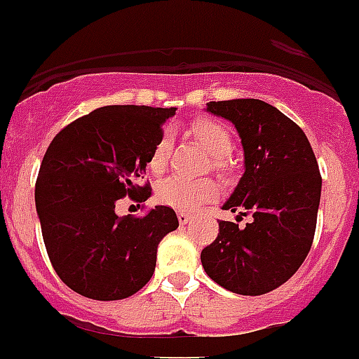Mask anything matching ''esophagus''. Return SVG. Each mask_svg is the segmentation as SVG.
I'll list each match as a JSON object with an SVG mask.
<instances>
[{
  "label": "esophagus",
  "mask_w": 359,
  "mask_h": 359,
  "mask_svg": "<svg viewBox=\"0 0 359 359\" xmlns=\"http://www.w3.org/2000/svg\"><path fill=\"white\" fill-rule=\"evenodd\" d=\"M177 220H180V224L185 225L190 222V213H187V211H177Z\"/></svg>",
  "instance_id": "34e87169"
}]
</instances>
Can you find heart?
<instances>
[{
    "label": "heart",
    "instance_id": "heart-1",
    "mask_svg": "<svg viewBox=\"0 0 359 359\" xmlns=\"http://www.w3.org/2000/svg\"><path fill=\"white\" fill-rule=\"evenodd\" d=\"M192 132L197 141L213 155V163L218 169L227 165L225 156L233 149V135L227 126L215 119H197L192 125ZM172 148V135L170 132H162L153 144L148 158V169L151 172H162ZM217 194V183L210 177L203 180H189L182 176H170L158 183L155 197L163 206L174 208L180 211H192L203 203L210 201Z\"/></svg>",
    "mask_w": 359,
    "mask_h": 359
}]
</instances>
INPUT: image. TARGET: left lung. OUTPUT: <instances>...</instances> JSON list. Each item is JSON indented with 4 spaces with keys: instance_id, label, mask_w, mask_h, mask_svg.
I'll return each instance as SVG.
<instances>
[{
    "instance_id": "left-lung-1",
    "label": "left lung",
    "mask_w": 359,
    "mask_h": 359,
    "mask_svg": "<svg viewBox=\"0 0 359 359\" xmlns=\"http://www.w3.org/2000/svg\"><path fill=\"white\" fill-rule=\"evenodd\" d=\"M206 111L236 126L245 172L222 210L252 222H218V236L201 252L218 285L259 296L285 284L309 255L320 201L319 165L305 132L257 98L210 102Z\"/></svg>"
}]
</instances>
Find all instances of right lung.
I'll use <instances>...</instances> for the list:
<instances>
[{"instance_id": "obj_1", "label": "right lung", "mask_w": 359, "mask_h": 359, "mask_svg": "<svg viewBox=\"0 0 359 359\" xmlns=\"http://www.w3.org/2000/svg\"><path fill=\"white\" fill-rule=\"evenodd\" d=\"M176 109L105 105L67 125L47 148L35 185L47 255L72 291L114 302L153 276L156 248L180 222L169 206L118 217L116 204L151 196L139 185L153 144Z\"/></svg>"}]
</instances>
